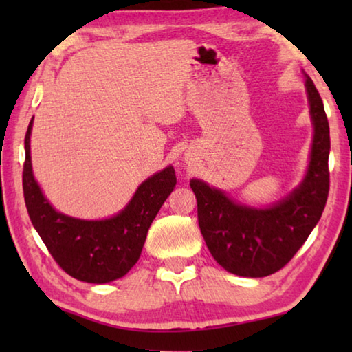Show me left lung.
Wrapping results in <instances>:
<instances>
[{
	"label": "left lung",
	"instance_id": "left-lung-1",
	"mask_svg": "<svg viewBox=\"0 0 352 352\" xmlns=\"http://www.w3.org/2000/svg\"><path fill=\"white\" fill-rule=\"evenodd\" d=\"M306 91L314 126L311 158L305 178L287 197L267 208H254L239 204L204 180H190L206 247L234 275L262 278L283 269L323 214L329 192V122L307 74Z\"/></svg>",
	"mask_w": 352,
	"mask_h": 352
}]
</instances>
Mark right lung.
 <instances>
[{"instance_id": "1", "label": "right lung", "mask_w": 352, "mask_h": 352, "mask_svg": "<svg viewBox=\"0 0 352 352\" xmlns=\"http://www.w3.org/2000/svg\"><path fill=\"white\" fill-rule=\"evenodd\" d=\"M29 122L23 168V190L34 228L62 269L79 281L105 284L127 275L140 259L147 231L160 208L177 184L175 170L168 166L142 182L133 197L116 216L83 220L56 211L34 178Z\"/></svg>"}]
</instances>
